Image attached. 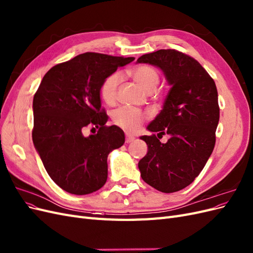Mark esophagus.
Segmentation results:
<instances>
[{
	"mask_svg": "<svg viewBox=\"0 0 253 253\" xmlns=\"http://www.w3.org/2000/svg\"><path fill=\"white\" fill-rule=\"evenodd\" d=\"M135 140V137L131 136V135H126V143H131Z\"/></svg>",
	"mask_w": 253,
	"mask_h": 253,
	"instance_id": "obj_1",
	"label": "esophagus"
}]
</instances>
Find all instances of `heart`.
<instances>
[{
	"label": "heart",
	"instance_id": "b5f03b06",
	"mask_svg": "<svg viewBox=\"0 0 253 253\" xmlns=\"http://www.w3.org/2000/svg\"><path fill=\"white\" fill-rule=\"evenodd\" d=\"M131 74L135 81L138 82L148 91L154 90L159 82L158 72L151 65L142 64L136 66L133 68ZM120 82L121 74L118 72L112 73L103 79L100 88H99V93H100V97L104 103L113 104L116 101ZM143 119L144 114L140 110L131 108V106H120L119 109L112 113V120L114 124L127 132L138 131Z\"/></svg>",
	"mask_w": 253,
	"mask_h": 253
}]
</instances>
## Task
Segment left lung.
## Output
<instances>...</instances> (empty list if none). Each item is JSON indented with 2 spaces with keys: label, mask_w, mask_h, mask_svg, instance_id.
I'll return each instance as SVG.
<instances>
[{
  "label": "left lung",
  "mask_w": 253,
  "mask_h": 253,
  "mask_svg": "<svg viewBox=\"0 0 253 253\" xmlns=\"http://www.w3.org/2000/svg\"><path fill=\"white\" fill-rule=\"evenodd\" d=\"M137 63L159 67L171 85L163 110L148 126L157 136L170 138L162 143L155 134L140 137L148 144L147 155L138 163L141 178L160 192H177L200 175L215 145V82L194 58L175 49L145 53Z\"/></svg>",
  "instance_id": "8db88e82"
}]
</instances>
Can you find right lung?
Listing matches in <instances>:
<instances>
[{
    "label": "right lung",
    "mask_w": 253,
    "mask_h": 253,
    "mask_svg": "<svg viewBox=\"0 0 253 253\" xmlns=\"http://www.w3.org/2000/svg\"><path fill=\"white\" fill-rule=\"evenodd\" d=\"M134 59L81 53L51 67L34 96L35 148L50 178L68 193H93L108 179V155L125 143V133L105 126L99 88L106 76ZM87 125L98 132L83 136Z\"/></svg>",
    "instance_id": "1"
}]
</instances>
